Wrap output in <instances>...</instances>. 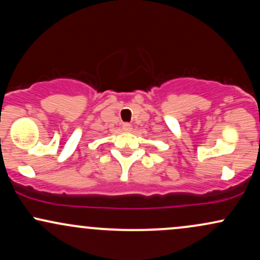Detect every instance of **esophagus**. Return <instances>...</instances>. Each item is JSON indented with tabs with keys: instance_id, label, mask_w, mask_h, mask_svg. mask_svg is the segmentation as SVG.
Instances as JSON below:
<instances>
[{
	"instance_id": "obj_1",
	"label": "esophagus",
	"mask_w": 260,
	"mask_h": 260,
	"mask_svg": "<svg viewBox=\"0 0 260 260\" xmlns=\"http://www.w3.org/2000/svg\"><path fill=\"white\" fill-rule=\"evenodd\" d=\"M122 128H123L124 132H131V131H132V126H131L129 123H123V126H122Z\"/></svg>"
}]
</instances>
